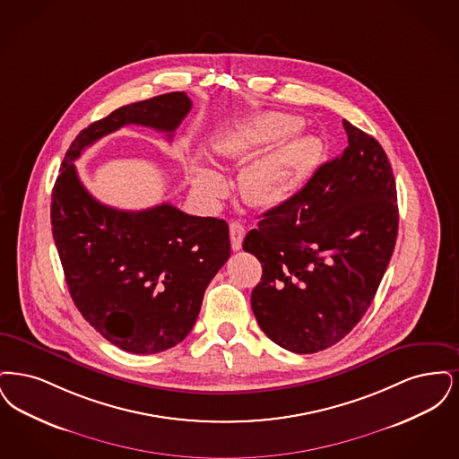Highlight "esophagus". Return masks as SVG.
I'll use <instances>...</instances> for the list:
<instances>
[{
	"instance_id": "esophagus-1",
	"label": "esophagus",
	"mask_w": 459,
	"mask_h": 459,
	"mask_svg": "<svg viewBox=\"0 0 459 459\" xmlns=\"http://www.w3.org/2000/svg\"><path fill=\"white\" fill-rule=\"evenodd\" d=\"M245 237V228L238 221L230 222V238H231V248L233 250H239L241 248V241Z\"/></svg>"
}]
</instances>
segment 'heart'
Here are the masks:
<instances>
[{"instance_id":"1","label":"heart","mask_w":459,"mask_h":459,"mask_svg":"<svg viewBox=\"0 0 459 459\" xmlns=\"http://www.w3.org/2000/svg\"><path fill=\"white\" fill-rule=\"evenodd\" d=\"M301 125L295 115L269 111L239 123L212 140L214 151L222 158L245 160L255 156L245 166L239 178L241 194L252 205H280L316 169L322 145L312 135H299ZM194 186L200 195L214 199L224 190V178L212 166L197 164L194 168Z\"/></svg>"}]
</instances>
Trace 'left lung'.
<instances>
[{"mask_svg": "<svg viewBox=\"0 0 459 459\" xmlns=\"http://www.w3.org/2000/svg\"><path fill=\"white\" fill-rule=\"evenodd\" d=\"M348 147L243 239L262 264L252 310L293 353L344 338L377 293L398 237L393 168L377 140L342 120Z\"/></svg>", "mask_w": 459, "mask_h": 459, "instance_id": "left-lung-1", "label": "left lung"}]
</instances>
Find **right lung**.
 <instances>
[{
	"label": "right lung",
	"mask_w": 459,
	"mask_h": 459,
	"mask_svg": "<svg viewBox=\"0 0 459 459\" xmlns=\"http://www.w3.org/2000/svg\"><path fill=\"white\" fill-rule=\"evenodd\" d=\"M190 109L185 92H169L94 121L66 151L51 194L53 238L75 307L102 338L135 355L166 351L188 336L205 288L230 259V228L171 204L145 211L104 205L85 190L74 160L125 125L171 140Z\"/></svg>",
	"instance_id": "1"
}]
</instances>
